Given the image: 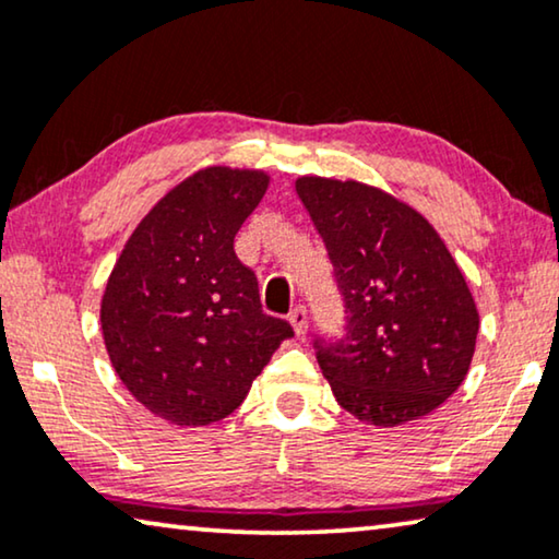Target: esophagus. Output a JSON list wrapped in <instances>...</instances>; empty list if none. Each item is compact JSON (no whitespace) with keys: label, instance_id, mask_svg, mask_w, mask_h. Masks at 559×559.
<instances>
[{"label":"esophagus","instance_id":"1","mask_svg":"<svg viewBox=\"0 0 559 559\" xmlns=\"http://www.w3.org/2000/svg\"><path fill=\"white\" fill-rule=\"evenodd\" d=\"M288 321H290V324H294V332L301 336L306 332V326H309V313H306V306L296 304L294 309H290V313H288Z\"/></svg>","mask_w":559,"mask_h":559}]
</instances>
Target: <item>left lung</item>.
Returning a JSON list of instances; mask_svg holds the SVG:
<instances>
[{"mask_svg":"<svg viewBox=\"0 0 559 559\" xmlns=\"http://www.w3.org/2000/svg\"><path fill=\"white\" fill-rule=\"evenodd\" d=\"M344 301L342 336H313L344 411L372 426L433 413L461 388L478 311L466 278L420 212L359 182L301 177Z\"/></svg>","mask_w":559,"mask_h":559,"instance_id":"8db88e82","label":"left lung"}]
</instances>
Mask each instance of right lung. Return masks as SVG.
<instances>
[{"label":"right lung","instance_id":"add662e5","mask_svg":"<svg viewBox=\"0 0 559 559\" xmlns=\"http://www.w3.org/2000/svg\"><path fill=\"white\" fill-rule=\"evenodd\" d=\"M263 171L210 167L141 219L116 261L100 326L116 374L146 411L175 426L235 413L283 340L263 313L255 273L235 235L263 200Z\"/></svg>","mask_w":559,"mask_h":559}]
</instances>
